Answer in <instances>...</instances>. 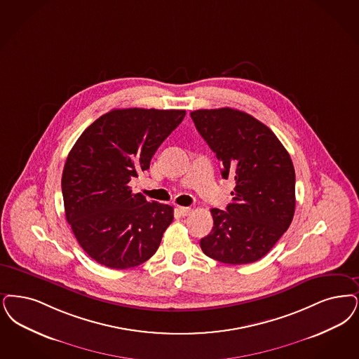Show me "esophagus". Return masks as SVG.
Wrapping results in <instances>:
<instances>
[{"mask_svg": "<svg viewBox=\"0 0 359 359\" xmlns=\"http://www.w3.org/2000/svg\"><path fill=\"white\" fill-rule=\"evenodd\" d=\"M179 212H180L182 216H188L192 212V208H189V207H179Z\"/></svg>", "mask_w": 359, "mask_h": 359, "instance_id": "34e87169", "label": "esophagus"}]
</instances>
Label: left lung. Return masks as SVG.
<instances>
[{"instance_id":"1","label":"left lung","mask_w":359,"mask_h":359,"mask_svg":"<svg viewBox=\"0 0 359 359\" xmlns=\"http://www.w3.org/2000/svg\"><path fill=\"white\" fill-rule=\"evenodd\" d=\"M201 137L233 177L232 203L212 208L214 227L201 241L203 252L227 264L263 258L290 227L295 211V171L271 129L232 108L191 112Z\"/></svg>"}]
</instances>
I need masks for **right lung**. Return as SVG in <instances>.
<instances>
[{"label":"right lung","instance_id":"obj_1","mask_svg":"<svg viewBox=\"0 0 359 359\" xmlns=\"http://www.w3.org/2000/svg\"><path fill=\"white\" fill-rule=\"evenodd\" d=\"M182 109H114L81 133L64 165L65 216L86 254L105 267L124 270L151 258L173 208L147 201L128 186L184 118Z\"/></svg>","mask_w":359,"mask_h":359}]
</instances>
